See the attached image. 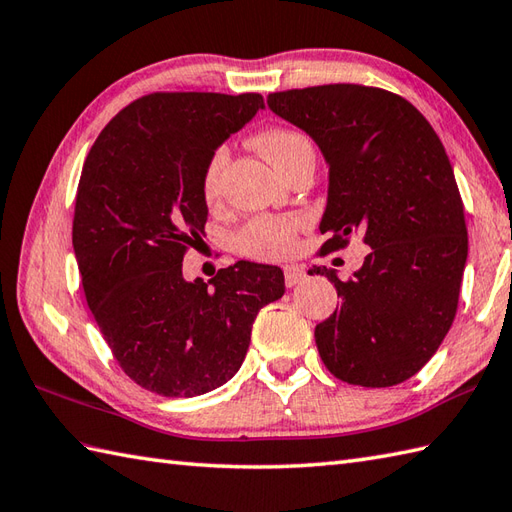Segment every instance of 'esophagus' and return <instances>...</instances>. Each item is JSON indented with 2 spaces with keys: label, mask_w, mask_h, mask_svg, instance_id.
I'll list each match as a JSON object with an SVG mask.
<instances>
[{
  "label": "esophagus",
  "mask_w": 512,
  "mask_h": 512,
  "mask_svg": "<svg viewBox=\"0 0 512 512\" xmlns=\"http://www.w3.org/2000/svg\"><path fill=\"white\" fill-rule=\"evenodd\" d=\"M304 278V269L302 267H285V285L293 287Z\"/></svg>",
  "instance_id": "obj_1"
}]
</instances>
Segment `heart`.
<instances>
[{
    "label": "heart",
    "instance_id": "b5f03b06",
    "mask_svg": "<svg viewBox=\"0 0 512 512\" xmlns=\"http://www.w3.org/2000/svg\"><path fill=\"white\" fill-rule=\"evenodd\" d=\"M256 142L282 173H287L289 166L298 160L302 153L313 151L309 138L293 129H269L265 133H260ZM227 157H230V153H227L225 146H219V149L210 155L206 168H203L201 192L203 199L208 203L219 201L221 197ZM302 227L304 221L300 217L263 214V217L249 221L241 230V234H238V249H241L245 256H252L258 260L285 258L295 247Z\"/></svg>",
    "mask_w": 512,
    "mask_h": 512
}]
</instances>
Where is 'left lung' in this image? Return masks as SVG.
<instances>
[{
	"instance_id": "obj_1",
	"label": "left lung",
	"mask_w": 512,
	"mask_h": 512,
	"mask_svg": "<svg viewBox=\"0 0 512 512\" xmlns=\"http://www.w3.org/2000/svg\"><path fill=\"white\" fill-rule=\"evenodd\" d=\"M328 162L320 223L337 252L361 234L372 252L339 280V306L315 326L324 366L350 385L390 388L434 357L458 311L469 238L453 168L436 131L412 102L366 85H317L267 96Z\"/></svg>"
}]
</instances>
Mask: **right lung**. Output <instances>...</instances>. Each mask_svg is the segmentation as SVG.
Instances as JSON below:
<instances>
[{
  "mask_svg": "<svg viewBox=\"0 0 512 512\" xmlns=\"http://www.w3.org/2000/svg\"><path fill=\"white\" fill-rule=\"evenodd\" d=\"M258 109L260 94L142 96L83 164L72 243L87 306L124 374L149 392L190 399L230 381L258 311L285 293L280 267L249 260L210 282L181 274L208 221L203 168Z\"/></svg>",
  "mask_w": 512,
  "mask_h": 512,
  "instance_id": "right-lung-1",
  "label": "right lung"
}]
</instances>
